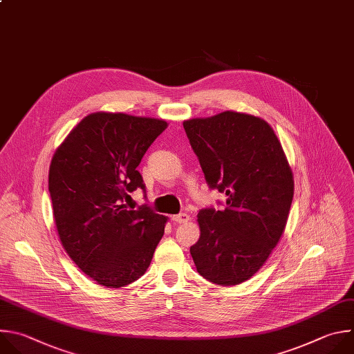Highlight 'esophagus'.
I'll return each instance as SVG.
<instances>
[{"instance_id":"esophagus-1","label":"esophagus","mask_w":354,"mask_h":354,"mask_svg":"<svg viewBox=\"0 0 354 354\" xmlns=\"http://www.w3.org/2000/svg\"><path fill=\"white\" fill-rule=\"evenodd\" d=\"M171 221L173 222H176V223H187V222H189L191 221V218H189V215H187V214H178V215H174V216H171Z\"/></svg>"}]
</instances>
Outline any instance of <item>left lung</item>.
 I'll list each match as a JSON object with an SVG mask.
<instances>
[{"label": "left lung", "mask_w": 354, "mask_h": 354, "mask_svg": "<svg viewBox=\"0 0 354 354\" xmlns=\"http://www.w3.org/2000/svg\"><path fill=\"white\" fill-rule=\"evenodd\" d=\"M183 125L207 184L227 196L223 210L198 214L201 234L191 257L212 283L240 285L263 266L283 236L295 194L292 167L261 117L227 110Z\"/></svg>", "instance_id": "left-lung-1"}]
</instances>
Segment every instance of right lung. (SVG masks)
<instances>
[{"instance_id":"right-lung-1","label":"right lung","mask_w":354,"mask_h":354,"mask_svg":"<svg viewBox=\"0 0 354 354\" xmlns=\"http://www.w3.org/2000/svg\"><path fill=\"white\" fill-rule=\"evenodd\" d=\"M165 120L96 111L71 131L53 155L48 191L59 241L97 285L124 288L142 276L163 237L167 216L124 199L144 189L136 167Z\"/></svg>"}]
</instances>
